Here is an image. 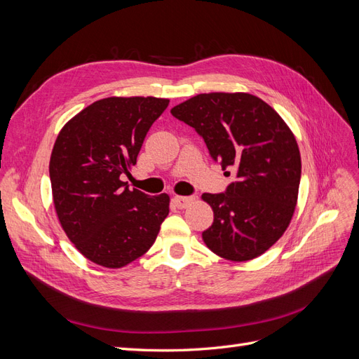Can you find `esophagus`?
Listing matches in <instances>:
<instances>
[{
  "label": "esophagus",
  "mask_w": 359,
  "mask_h": 359,
  "mask_svg": "<svg viewBox=\"0 0 359 359\" xmlns=\"http://www.w3.org/2000/svg\"><path fill=\"white\" fill-rule=\"evenodd\" d=\"M173 202L178 206V208H187V206L194 202L193 196H175L173 198Z\"/></svg>",
  "instance_id": "obj_1"
}]
</instances>
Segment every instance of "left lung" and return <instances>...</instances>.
I'll list each match as a JSON object with an SVG mask.
<instances>
[{
	"mask_svg": "<svg viewBox=\"0 0 359 359\" xmlns=\"http://www.w3.org/2000/svg\"><path fill=\"white\" fill-rule=\"evenodd\" d=\"M170 114L196 128L212 158L236 173L226 193L202 194L214 212L203 243L232 262L264 255L286 232L298 202L295 135L273 107L248 93L198 94Z\"/></svg>",
	"mask_w": 359,
	"mask_h": 359,
	"instance_id": "1",
	"label": "left lung"
}]
</instances>
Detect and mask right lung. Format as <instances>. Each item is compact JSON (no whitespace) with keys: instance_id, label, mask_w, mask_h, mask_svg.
I'll return each instance as SVG.
<instances>
[{"instance_id":"obj_1","label":"right lung","mask_w":359,"mask_h":359,"mask_svg":"<svg viewBox=\"0 0 359 359\" xmlns=\"http://www.w3.org/2000/svg\"><path fill=\"white\" fill-rule=\"evenodd\" d=\"M168 104L157 97H107L57 136L49 161L53 206L69 240L97 265L118 269L145 255L169 214L166 193L148 196L121 181Z\"/></svg>"}]
</instances>
